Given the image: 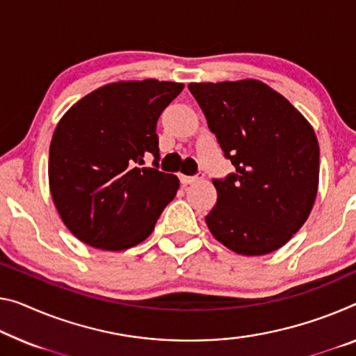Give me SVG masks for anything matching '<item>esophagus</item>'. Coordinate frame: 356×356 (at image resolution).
<instances>
[{
	"label": "esophagus",
	"instance_id": "34e87169",
	"mask_svg": "<svg viewBox=\"0 0 356 356\" xmlns=\"http://www.w3.org/2000/svg\"><path fill=\"white\" fill-rule=\"evenodd\" d=\"M202 178H204V173H202V172L195 173L194 177H188V175H181V177H179V179H181V183H183V184L195 183V181H199V179H202Z\"/></svg>",
	"mask_w": 356,
	"mask_h": 356
}]
</instances>
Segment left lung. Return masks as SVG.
<instances>
[{
    "label": "left lung",
    "instance_id": "8db88e82",
    "mask_svg": "<svg viewBox=\"0 0 356 356\" xmlns=\"http://www.w3.org/2000/svg\"><path fill=\"white\" fill-rule=\"evenodd\" d=\"M189 90L235 167L213 179L218 200L207 226L235 253H272L302 227L314 207L320 172L314 129L259 81L193 83Z\"/></svg>",
    "mask_w": 356,
    "mask_h": 356
}]
</instances>
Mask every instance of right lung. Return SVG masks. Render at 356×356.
Masks as SVG:
<instances>
[{
	"label": "right lung",
	"mask_w": 356,
	"mask_h": 356,
	"mask_svg": "<svg viewBox=\"0 0 356 356\" xmlns=\"http://www.w3.org/2000/svg\"><path fill=\"white\" fill-rule=\"evenodd\" d=\"M183 84L145 79L102 87L58 122L49 184L58 215L81 242L119 251L143 242L179 188L159 170L157 119ZM155 157L152 168L144 159Z\"/></svg>",
	"instance_id": "right-lung-1"
}]
</instances>
